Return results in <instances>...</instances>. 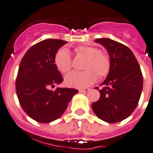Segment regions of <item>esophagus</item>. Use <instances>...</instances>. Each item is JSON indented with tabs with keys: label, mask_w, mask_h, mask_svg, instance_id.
<instances>
[{
	"label": "esophagus",
	"mask_w": 153,
	"mask_h": 153,
	"mask_svg": "<svg viewBox=\"0 0 153 153\" xmlns=\"http://www.w3.org/2000/svg\"><path fill=\"white\" fill-rule=\"evenodd\" d=\"M89 90V88H83V89H79V92H81V93H86V92H88Z\"/></svg>",
	"instance_id": "34e87169"
}]
</instances>
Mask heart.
Returning <instances> with one entry per match:
<instances>
[{"mask_svg":"<svg viewBox=\"0 0 153 153\" xmlns=\"http://www.w3.org/2000/svg\"><path fill=\"white\" fill-rule=\"evenodd\" d=\"M76 54L86 58L83 69L84 71H72L65 77V84L69 87L83 88L94 84L97 79H103L111 70V59L107 54L101 53L97 47L80 45L74 48ZM54 64L63 74L69 72L72 62L69 51L65 48L57 51L54 57Z\"/></svg>","mask_w":153,"mask_h":153,"instance_id":"b5f03b06","label":"heart"}]
</instances>
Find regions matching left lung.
<instances>
[{
  "mask_svg": "<svg viewBox=\"0 0 153 153\" xmlns=\"http://www.w3.org/2000/svg\"><path fill=\"white\" fill-rule=\"evenodd\" d=\"M95 42L108 52L111 70L100 85V97L92 104V109L101 120L115 123L129 117L136 108L143 86V76L136 57L125 45L105 38Z\"/></svg>",
  "mask_w": 153,
  "mask_h": 153,
  "instance_id": "left-lung-1",
  "label": "left lung"
}]
</instances>
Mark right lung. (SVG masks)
I'll use <instances>...</instances> for the list:
<instances>
[{
	"label": "right lung",
	"instance_id": "obj_1",
	"mask_svg": "<svg viewBox=\"0 0 153 153\" xmlns=\"http://www.w3.org/2000/svg\"><path fill=\"white\" fill-rule=\"evenodd\" d=\"M68 42L60 39L42 41L27 51L19 67L16 94L23 111L33 120L48 123L59 119L79 90L56 88L64 81L54 64L56 53Z\"/></svg>",
	"mask_w": 153,
	"mask_h": 153
}]
</instances>
